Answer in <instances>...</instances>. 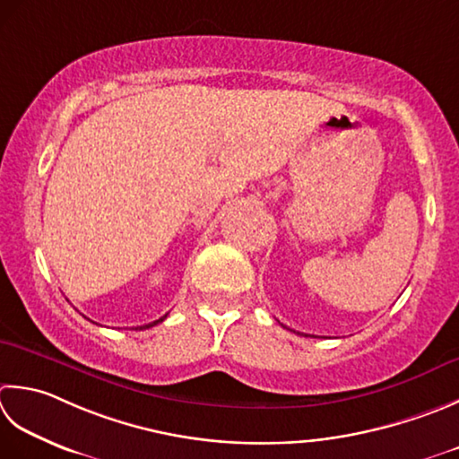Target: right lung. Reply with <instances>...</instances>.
Masks as SVG:
<instances>
[{
	"label": "right lung",
	"instance_id": "1",
	"mask_svg": "<svg viewBox=\"0 0 459 459\" xmlns=\"http://www.w3.org/2000/svg\"><path fill=\"white\" fill-rule=\"evenodd\" d=\"M167 318V314L165 316H160L159 320H155V322H149V325H145V326H139V328H134V330H145V328H151V326H155V325H159V322H163Z\"/></svg>",
	"mask_w": 459,
	"mask_h": 459
}]
</instances>
